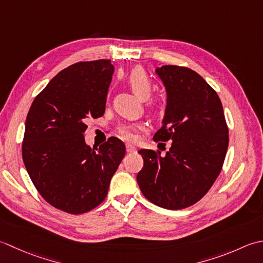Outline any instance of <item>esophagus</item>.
I'll list each match as a JSON object with an SVG mask.
<instances>
[{"instance_id":"34e87169","label":"esophagus","mask_w":263,"mask_h":263,"mask_svg":"<svg viewBox=\"0 0 263 263\" xmlns=\"http://www.w3.org/2000/svg\"><path fill=\"white\" fill-rule=\"evenodd\" d=\"M126 149H127V152H134V151H136V147L134 146V145H132V144L127 143L126 144Z\"/></svg>"}]
</instances>
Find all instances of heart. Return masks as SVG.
I'll use <instances>...</instances> for the list:
<instances>
[{
	"instance_id": "heart-1",
	"label": "heart",
	"mask_w": 263,
	"mask_h": 263,
	"mask_svg": "<svg viewBox=\"0 0 263 263\" xmlns=\"http://www.w3.org/2000/svg\"><path fill=\"white\" fill-rule=\"evenodd\" d=\"M127 83L132 90L141 100H147L153 92V85L147 73L141 68H135L127 76ZM144 129V126L141 124H121L118 127V133L122 138L127 141H135L137 138V132Z\"/></svg>"
}]
</instances>
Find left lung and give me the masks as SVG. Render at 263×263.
Wrapping results in <instances>:
<instances>
[{"label": "left lung", "mask_w": 263, "mask_h": 263, "mask_svg": "<svg viewBox=\"0 0 263 263\" xmlns=\"http://www.w3.org/2000/svg\"><path fill=\"white\" fill-rule=\"evenodd\" d=\"M167 93L162 127L155 142L171 141L161 152L142 148L144 165L137 183L148 201L169 210L193 205L211 189L228 148V128L221 101L210 85L192 69H155Z\"/></svg>", "instance_id": "left-lung-1"}]
</instances>
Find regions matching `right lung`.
I'll list each match as a JSON object with an SVG mask.
<instances>
[{
  "instance_id": "1",
  "label": "right lung",
  "mask_w": 263,
  "mask_h": 263,
  "mask_svg": "<svg viewBox=\"0 0 263 263\" xmlns=\"http://www.w3.org/2000/svg\"><path fill=\"white\" fill-rule=\"evenodd\" d=\"M115 67L110 60L63 69L36 96L25 124L23 159L31 181L51 205L79 214L103 202L125 144L110 137L85 142L86 122L104 115Z\"/></svg>"
}]
</instances>
